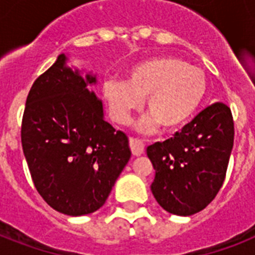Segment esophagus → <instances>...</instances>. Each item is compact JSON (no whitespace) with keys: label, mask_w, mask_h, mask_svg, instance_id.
<instances>
[{"label":"esophagus","mask_w":255,"mask_h":255,"mask_svg":"<svg viewBox=\"0 0 255 255\" xmlns=\"http://www.w3.org/2000/svg\"><path fill=\"white\" fill-rule=\"evenodd\" d=\"M129 148H131L132 153H133L135 156L143 155L144 145L139 139H135V137H129Z\"/></svg>","instance_id":"obj_1"}]
</instances>
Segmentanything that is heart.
I'll use <instances>...</instances> for the list:
<instances>
[{"instance_id":"obj_1","label":"heart","mask_w":255,"mask_h":255,"mask_svg":"<svg viewBox=\"0 0 255 255\" xmlns=\"http://www.w3.org/2000/svg\"><path fill=\"white\" fill-rule=\"evenodd\" d=\"M208 90L205 73L180 58H151L136 65L127 81L110 78L103 83V96L111 116L128 124L147 98L145 116L140 131L153 132L157 126L174 131L192 119Z\"/></svg>"}]
</instances>
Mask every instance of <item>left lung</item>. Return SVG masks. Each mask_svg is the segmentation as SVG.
<instances>
[{"label":"left lung","mask_w":255,"mask_h":255,"mask_svg":"<svg viewBox=\"0 0 255 255\" xmlns=\"http://www.w3.org/2000/svg\"><path fill=\"white\" fill-rule=\"evenodd\" d=\"M234 141L230 108L221 102L204 108L173 137L147 148L155 168L151 190L167 212L192 216L221 189Z\"/></svg>","instance_id":"8db88e82"}]
</instances>
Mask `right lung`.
<instances>
[{
    "mask_svg": "<svg viewBox=\"0 0 255 255\" xmlns=\"http://www.w3.org/2000/svg\"><path fill=\"white\" fill-rule=\"evenodd\" d=\"M61 54L30 88L21 126L27 167L53 209L83 216L103 206L131 157L127 135L103 118V106Z\"/></svg>",
    "mask_w": 255,
    "mask_h": 255,
    "instance_id": "1",
    "label": "right lung"
}]
</instances>
